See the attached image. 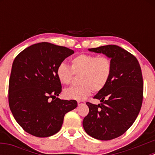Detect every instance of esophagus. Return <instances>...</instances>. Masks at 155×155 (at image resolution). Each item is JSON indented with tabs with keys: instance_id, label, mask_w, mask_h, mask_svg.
<instances>
[{
	"instance_id": "1",
	"label": "esophagus",
	"mask_w": 155,
	"mask_h": 155,
	"mask_svg": "<svg viewBox=\"0 0 155 155\" xmlns=\"http://www.w3.org/2000/svg\"><path fill=\"white\" fill-rule=\"evenodd\" d=\"M84 104L85 102H84V101H78V106H82Z\"/></svg>"
}]
</instances>
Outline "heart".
Instances as JSON below:
<instances>
[{
    "label": "heart",
    "mask_w": 155,
    "mask_h": 155,
    "mask_svg": "<svg viewBox=\"0 0 155 155\" xmlns=\"http://www.w3.org/2000/svg\"><path fill=\"white\" fill-rule=\"evenodd\" d=\"M112 74V63L107 57L81 54L71 60V68L62 63L56 70V75L63 84H70L74 74L80 75L81 84L65 89L63 95L67 99L84 101L92 91L98 92L106 87Z\"/></svg>",
    "instance_id": "obj_1"
}]
</instances>
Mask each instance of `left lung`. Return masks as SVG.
<instances>
[{
	"mask_svg": "<svg viewBox=\"0 0 155 155\" xmlns=\"http://www.w3.org/2000/svg\"><path fill=\"white\" fill-rule=\"evenodd\" d=\"M111 59L112 74L108 84L94 98L101 104L86 103L89 114L83 127L89 136L108 140L122 136L135 122L143 101V77L138 60L117 45L89 49Z\"/></svg>",
	"mask_w": 155,
	"mask_h": 155,
	"instance_id": "8db88e82",
	"label": "left lung"
}]
</instances>
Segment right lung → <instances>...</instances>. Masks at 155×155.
Wrapping results in <instances>:
<instances>
[{"label": "right lung", "mask_w": 155, "mask_h": 155, "mask_svg": "<svg viewBox=\"0 0 155 155\" xmlns=\"http://www.w3.org/2000/svg\"><path fill=\"white\" fill-rule=\"evenodd\" d=\"M74 53L68 48L41 42L16 57L8 84V104L17 123L27 133L40 138L53 136L60 131L65 114L77 107L76 101L57 97L62 91L57 68Z\"/></svg>", "instance_id": "right-lung-1"}]
</instances>
